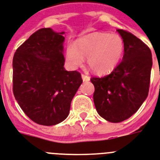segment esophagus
<instances>
[{"label":"esophagus","mask_w":160,"mask_h":160,"mask_svg":"<svg viewBox=\"0 0 160 160\" xmlns=\"http://www.w3.org/2000/svg\"><path fill=\"white\" fill-rule=\"evenodd\" d=\"M81 76H82L83 81H88V80H90V77H89L88 76H87V75L82 74V75H81Z\"/></svg>","instance_id":"34e87169"}]
</instances>
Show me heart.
<instances>
[{"mask_svg": "<svg viewBox=\"0 0 160 160\" xmlns=\"http://www.w3.org/2000/svg\"><path fill=\"white\" fill-rule=\"evenodd\" d=\"M125 45L119 34L94 32L81 37L67 48L66 59L72 68L82 64L87 58L88 68L96 74L112 72L123 58Z\"/></svg>", "mask_w": 160, "mask_h": 160, "instance_id": "obj_1", "label": "heart"}]
</instances>
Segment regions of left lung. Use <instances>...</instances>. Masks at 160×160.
Returning a JSON list of instances; mask_svg holds the SVG:
<instances>
[{
  "mask_svg": "<svg viewBox=\"0 0 160 160\" xmlns=\"http://www.w3.org/2000/svg\"><path fill=\"white\" fill-rule=\"evenodd\" d=\"M117 32L125 45L121 62L109 75L90 79L97 111L112 123L128 119L140 108L148 96L152 68L150 48L132 33Z\"/></svg>",
  "mask_w": 160,
  "mask_h": 160,
  "instance_id": "left-lung-1",
  "label": "left lung"
}]
</instances>
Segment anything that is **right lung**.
I'll use <instances>...</instances> for the list:
<instances>
[{
	"mask_svg": "<svg viewBox=\"0 0 160 160\" xmlns=\"http://www.w3.org/2000/svg\"><path fill=\"white\" fill-rule=\"evenodd\" d=\"M64 32L41 28L18 47L13 58V92L35 123L55 125L69 115L72 98L83 80L64 68Z\"/></svg>",
	"mask_w": 160,
	"mask_h": 160,
	"instance_id": "add662e5",
	"label": "right lung"
}]
</instances>
